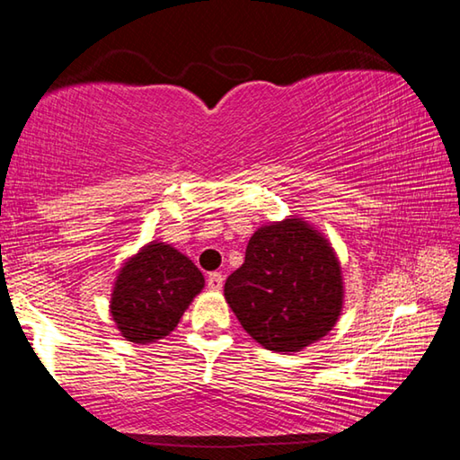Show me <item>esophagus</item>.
<instances>
[{
    "mask_svg": "<svg viewBox=\"0 0 460 460\" xmlns=\"http://www.w3.org/2000/svg\"><path fill=\"white\" fill-rule=\"evenodd\" d=\"M207 286H208V290H221L223 288V274L221 271H213V274H208V278H207Z\"/></svg>",
    "mask_w": 460,
    "mask_h": 460,
    "instance_id": "obj_1",
    "label": "esophagus"
}]
</instances>
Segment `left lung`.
I'll return each mask as SVG.
<instances>
[{
	"instance_id": "1",
	"label": "left lung",
	"mask_w": 460,
	"mask_h": 460,
	"mask_svg": "<svg viewBox=\"0 0 460 460\" xmlns=\"http://www.w3.org/2000/svg\"><path fill=\"white\" fill-rule=\"evenodd\" d=\"M241 326L263 349L296 353L329 332L342 308V276L326 239L300 219L253 233L225 282Z\"/></svg>"
}]
</instances>
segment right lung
<instances>
[{"label": "right lung", "instance_id": "obj_1", "mask_svg": "<svg viewBox=\"0 0 460 460\" xmlns=\"http://www.w3.org/2000/svg\"><path fill=\"white\" fill-rule=\"evenodd\" d=\"M205 278L178 249L150 243L121 268L111 294V316L131 342L164 339L181 323Z\"/></svg>", "mask_w": 460, "mask_h": 460}]
</instances>
